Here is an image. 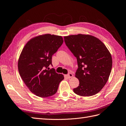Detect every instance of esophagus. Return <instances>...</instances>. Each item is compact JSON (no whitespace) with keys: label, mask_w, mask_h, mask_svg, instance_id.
<instances>
[{"label":"esophagus","mask_w":126,"mask_h":126,"mask_svg":"<svg viewBox=\"0 0 126 126\" xmlns=\"http://www.w3.org/2000/svg\"><path fill=\"white\" fill-rule=\"evenodd\" d=\"M66 76H67V77L69 79V78H71L72 77H73V74H71V73H69L68 75H66Z\"/></svg>","instance_id":"esophagus-1"}]
</instances>
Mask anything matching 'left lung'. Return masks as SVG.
I'll use <instances>...</instances> for the list:
<instances>
[{
  "instance_id": "8db88e82",
  "label": "left lung",
  "mask_w": 126,
  "mask_h": 126,
  "mask_svg": "<svg viewBox=\"0 0 126 126\" xmlns=\"http://www.w3.org/2000/svg\"><path fill=\"white\" fill-rule=\"evenodd\" d=\"M64 39L77 60L75 77L79 85L74 92L85 97L97 94L107 82L111 71L112 60L108 49L101 40L89 35L64 36Z\"/></svg>"
}]
</instances>
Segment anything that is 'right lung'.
<instances>
[{
    "label": "right lung",
    "mask_w": 126,
    "mask_h": 126,
    "mask_svg": "<svg viewBox=\"0 0 126 126\" xmlns=\"http://www.w3.org/2000/svg\"><path fill=\"white\" fill-rule=\"evenodd\" d=\"M63 42L62 36L44 34L30 39L22 49L18 71L25 85L37 96L45 98L55 94L64 79L54 68L47 69L52 65V56Z\"/></svg>",
    "instance_id": "1"
}]
</instances>
